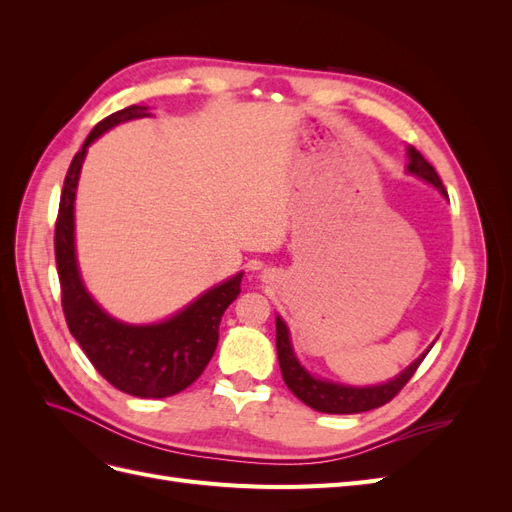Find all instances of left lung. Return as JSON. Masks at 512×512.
Listing matches in <instances>:
<instances>
[{
    "instance_id": "obj_1",
    "label": "left lung",
    "mask_w": 512,
    "mask_h": 512,
    "mask_svg": "<svg viewBox=\"0 0 512 512\" xmlns=\"http://www.w3.org/2000/svg\"><path fill=\"white\" fill-rule=\"evenodd\" d=\"M408 158H410V164H408L410 173L429 181L431 185H436V188L446 196L442 179L438 177L436 168L423 158V153L410 147ZM275 346H277V359H280V367H282V378L288 389L297 395L305 406L314 408L318 412H327V414H356V412H367V410L389 404V401L408 384L418 365L423 363L427 352L431 350L429 348L425 354L418 356L408 369L401 371V374L391 382L376 384V386H346V384L318 380L309 374V371H305V367H301L297 356L292 352L290 335L282 318H275Z\"/></svg>"
}]
</instances>
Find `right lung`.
<instances>
[{
	"instance_id": "add662e5",
	"label": "right lung",
	"mask_w": 512,
	"mask_h": 512,
	"mask_svg": "<svg viewBox=\"0 0 512 512\" xmlns=\"http://www.w3.org/2000/svg\"><path fill=\"white\" fill-rule=\"evenodd\" d=\"M147 106H128L108 115L89 132L83 149L72 158L55 222V260L61 286V307L68 329L115 389L145 399L170 397L203 374L218 348L220 320L241 292V277L207 290L173 318L158 324H126L104 314L85 290L74 254V196L87 147L121 121L147 117Z\"/></svg>"
}]
</instances>
